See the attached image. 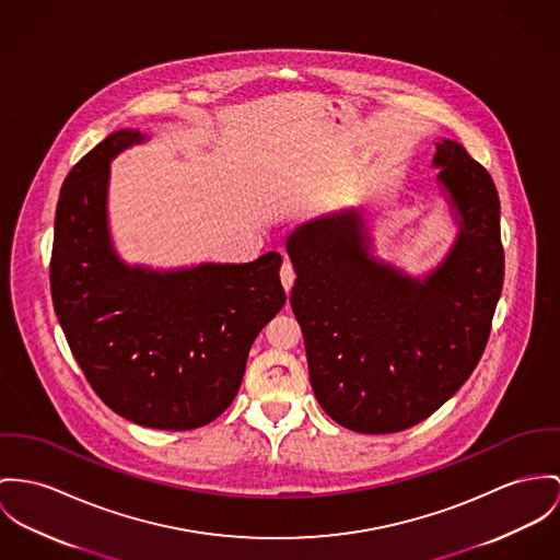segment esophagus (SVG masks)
Segmentation results:
<instances>
[{
  "mask_svg": "<svg viewBox=\"0 0 560 560\" xmlns=\"http://www.w3.org/2000/svg\"><path fill=\"white\" fill-rule=\"evenodd\" d=\"M281 283H283V288H285V292H290L292 290V285H294V279H296V272H294V266H292V261H283V266H281Z\"/></svg>",
  "mask_w": 560,
  "mask_h": 560,
  "instance_id": "1",
  "label": "esophagus"
}]
</instances>
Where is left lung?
I'll use <instances>...</instances> for the list:
<instances>
[{
	"label": "left lung",
	"mask_w": 560,
	"mask_h": 560,
	"mask_svg": "<svg viewBox=\"0 0 560 560\" xmlns=\"http://www.w3.org/2000/svg\"><path fill=\"white\" fill-rule=\"evenodd\" d=\"M432 164L460 232L424 279L371 258L355 213L322 217L288 238L311 387L349 431L420 424L471 377L490 337L505 272L494 180L454 140L436 144Z\"/></svg>",
	"instance_id": "8db88e82"
}]
</instances>
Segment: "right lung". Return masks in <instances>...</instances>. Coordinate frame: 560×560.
<instances>
[{
  "label": "right lung",
  "instance_id": "1",
  "mask_svg": "<svg viewBox=\"0 0 560 560\" xmlns=\"http://www.w3.org/2000/svg\"><path fill=\"white\" fill-rule=\"evenodd\" d=\"M121 129L63 180L50 296L89 386L115 413L160 431H191L234 400L259 330L285 304L283 258L158 272L117 258L106 221L110 160L142 142Z\"/></svg>",
  "mask_w": 560,
  "mask_h": 560
}]
</instances>
